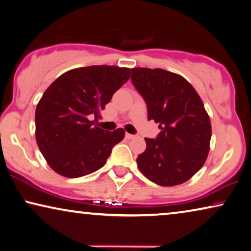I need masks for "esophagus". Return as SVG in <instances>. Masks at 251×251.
<instances>
[{"label":"esophagus","instance_id":"1","mask_svg":"<svg viewBox=\"0 0 251 251\" xmlns=\"http://www.w3.org/2000/svg\"><path fill=\"white\" fill-rule=\"evenodd\" d=\"M126 138H134L135 137V135H133V134H129V133H126Z\"/></svg>","mask_w":251,"mask_h":251}]
</instances>
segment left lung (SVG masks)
I'll use <instances>...</instances> for the list:
<instances>
[{"instance_id":"1","label":"left lung","mask_w":251,"mask_h":251,"mask_svg":"<svg viewBox=\"0 0 251 251\" xmlns=\"http://www.w3.org/2000/svg\"><path fill=\"white\" fill-rule=\"evenodd\" d=\"M132 82L148 107V119L159 124L156 138L145 137L137 156L141 173L160 186L189 180L204 166L212 128L204 103L193 85L162 69H132Z\"/></svg>"}]
</instances>
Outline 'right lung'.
Masks as SVG:
<instances>
[{
    "label": "right lung",
    "mask_w": 251,
    "mask_h": 251,
    "mask_svg": "<svg viewBox=\"0 0 251 251\" xmlns=\"http://www.w3.org/2000/svg\"><path fill=\"white\" fill-rule=\"evenodd\" d=\"M129 76L126 67H78L58 76L44 92L36 108V141L55 173L78 178L103 167L125 130L108 132L96 123Z\"/></svg>",
    "instance_id": "add662e5"
}]
</instances>
